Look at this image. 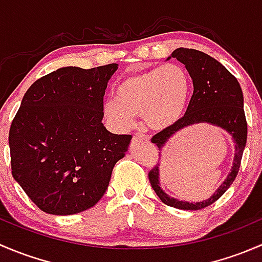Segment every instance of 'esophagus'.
Listing matches in <instances>:
<instances>
[{
    "mask_svg": "<svg viewBox=\"0 0 262 262\" xmlns=\"http://www.w3.org/2000/svg\"><path fill=\"white\" fill-rule=\"evenodd\" d=\"M133 139L134 141H142V142H149V137L147 136V134H143V133H136L133 136Z\"/></svg>",
    "mask_w": 262,
    "mask_h": 262,
    "instance_id": "obj_1",
    "label": "esophagus"
}]
</instances>
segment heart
Wrapping results in <instances>:
<instances>
[{"label":"heart","instance_id":"b5f03b06","mask_svg":"<svg viewBox=\"0 0 262 262\" xmlns=\"http://www.w3.org/2000/svg\"><path fill=\"white\" fill-rule=\"evenodd\" d=\"M189 72L176 63L129 76L119 83L116 99L106 101L104 113L120 129L133 125L143 115L150 129L172 126L184 113L190 95Z\"/></svg>","mask_w":262,"mask_h":262}]
</instances>
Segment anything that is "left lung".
<instances>
[{"label":"left lung","instance_id":"left-lung-1","mask_svg":"<svg viewBox=\"0 0 262 262\" xmlns=\"http://www.w3.org/2000/svg\"><path fill=\"white\" fill-rule=\"evenodd\" d=\"M171 57L185 64L194 84V92L190 99L186 113L172 126L163 129L156 134L150 142L162 149L168 139L184 129L185 126L198 123H209L221 126L228 132L234 141V160L231 172L223 184L207 200L199 203L181 202L168 196L160 186V171L156 165L148 173L153 190L166 205L184 210H199L213 204L219 199L228 187L233 184L239 166L242 155L247 142V121L244 110V94L237 78L216 59L195 49L178 48ZM168 57L167 59H170Z\"/></svg>","mask_w":262,"mask_h":262}]
</instances>
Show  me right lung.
<instances>
[{"label":"right lung","mask_w":262,"mask_h":262,"mask_svg":"<svg viewBox=\"0 0 262 262\" xmlns=\"http://www.w3.org/2000/svg\"><path fill=\"white\" fill-rule=\"evenodd\" d=\"M118 64L63 67L24 95L9 133L12 176L40 210L71 215L94 207L125 156L130 134L102 124L104 95Z\"/></svg>","instance_id":"obj_1"}]
</instances>
